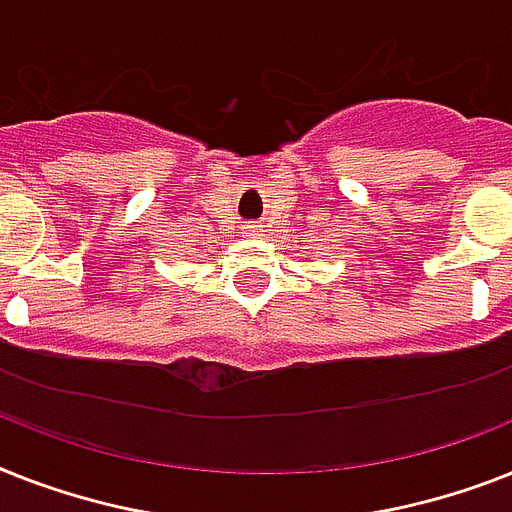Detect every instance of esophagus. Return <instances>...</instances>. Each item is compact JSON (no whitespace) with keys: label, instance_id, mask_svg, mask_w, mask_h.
Returning <instances> with one entry per match:
<instances>
[{"label":"esophagus","instance_id":"1","mask_svg":"<svg viewBox=\"0 0 512 512\" xmlns=\"http://www.w3.org/2000/svg\"><path fill=\"white\" fill-rule=\"evenodd\" d=\"M257 228H260V226H255V223H249L247 234H257Z\"/></svg>","mask_w":512,"mask_h":512}]
</instances>
